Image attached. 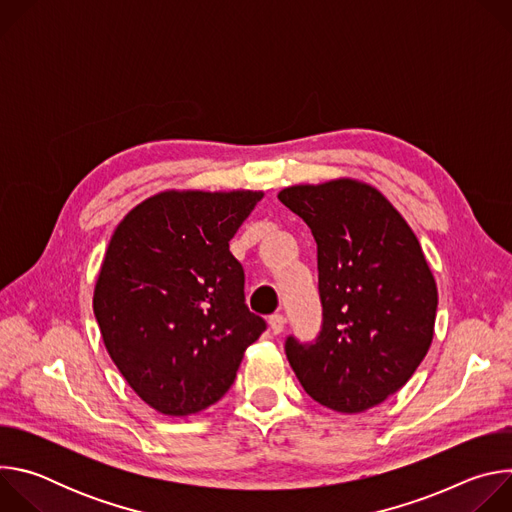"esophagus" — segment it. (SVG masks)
<instances>
[{
	"mask_svg": "<svg viewBox=\"0 0 512 512\" xmlns=\"http://www.w3.org/2000/svg\"><path fill=\"white\" fill-rule=\"evenodd\" d=\"M269 328H271L273 334H281L283 328H285V318H283L281 314H273V316L269 318Z\"/></svg>",
	"mask_w": 512,
	"mask_h": 512,
	"instance_id": "esophagus-1",
	"label": "esophagus"
}]
</instances>
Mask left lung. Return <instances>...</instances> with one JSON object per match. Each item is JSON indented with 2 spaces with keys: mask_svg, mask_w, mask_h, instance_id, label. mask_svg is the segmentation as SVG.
I'll return each mask as SVG.
<instances>
[{
  "mask_svg": "<svg viewBox=\"0 0 512 512\" xmlns=\"http://www.w3.org/2000/svg\"><path fill=\"white\" fill-rule=\"evenodd\" d=\"M277 198L316 239L322 302L318 338L287 336V360L314 401L367 411L411 379L433 338L437 287L421 245L369 184L340 178Z\"/></svg>",
  "mask_w": 512,
  "mask_h": 512,
  "instance_id": "left-lung-1",
  "label": "left lung"
}]
</instances>
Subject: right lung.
Returning <instances> with one entry per match:
<instances>
[{
  "label": "right lung",
  "mask_w": 512,
  "mask_h": 512,
  "mask_svg": "<svg viewBox=\"0 0 512 512\" xmlns=\"http://www.w3.org/2000/svg\"><path fill=\"white\" fill-rule=\"evenodd\" d=\"M263 192H162L137 204L107 247L93 310L109 356L156 411L198 413L235 383L267 328L245 304L229 251Z\"/></svg>",
  "instance_id": "add662e5"
}]
</instances>
